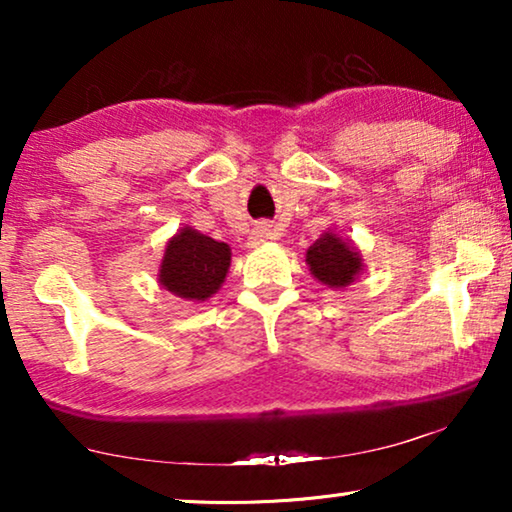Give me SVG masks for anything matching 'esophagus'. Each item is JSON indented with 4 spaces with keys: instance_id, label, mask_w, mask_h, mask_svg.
Wrapping results in <instances>:
<instances>
[{
    "instance_id": "34e87169",
    "label": "esophagus",
    "mask_w": 512,
    "mask_h": 512,
    "mask_svg": "<svg viewBox=\"0 0 512 512\" xmlns=\"http://www.w3.org/2000/svg\"><path fill=\"white\" fill-rule=\"evenodd\" d=\"M275 237V233H272V228L268 226V223H256L254 230H251V244H261L265 240H272Z\"/></svg>"
}]
</instances>
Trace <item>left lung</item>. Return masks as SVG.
<instances>
[{
    "instance_id": "left-lung-1",
    "label": "left lung",
    "mask_w": 512,
    "mask_h": 512,
    "mask_svg": "<svg viewBox=\"0 0 512 512\" xmlns=\"http://www.w3.org/2000/svg\"><path fill=\"white\" fill-rule=\"evenodd\" d=\"M307 265L321 284L335 286V289L352 284L354 277L361 272V258L352 244L342 242L333 233L321 235L307 249Z\"/></svg>"
}]
</instances>
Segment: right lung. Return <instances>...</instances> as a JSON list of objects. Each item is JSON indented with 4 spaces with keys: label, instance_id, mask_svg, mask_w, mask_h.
<instances>
[{
    "label": "right lung",
    "instance_id": "1",
    "mask_svg": "<svg viewBox=\"0 0 512 512\" xmlns=\"http://www.w3.org/2000/svg\"><path fill=\"white\" fill-rule=\"evenodd\" d=\"M230 265L228 244L184 228L174 235L160 265V284L174 296L205 300L219 291Z\"/></svg>",
    "mask_w": 512,
    "mask_h": 512
}]
</instances>
